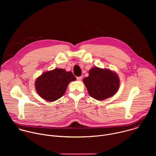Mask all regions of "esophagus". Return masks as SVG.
Wrapping results in <instances>:
<instances>
[{
    "label": "esophagus",
    "instance_id": "esophagus-1",
    "mask_svg": "<svg viewBox=\"0 0 156 156\" xmlns=\"http://www.w3.org/2000/svg\"><path fill=\"white\" fill-rule=\"evenodd\" d=\"M76 79L78 81H81V79H82V76H78V77H76Z\"/></svg>",
    "mask_w": 156,
    "mask_h": 156
}]
</instances>
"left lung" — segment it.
Returning a JSON list of instances; mask_svg holds the SVG:
<instances>
[{
  "label": "left lung",
  "instance_id": "left-lung-1",
  "mask_svg": "<svg viewBox=\"0 0 156 156\" xmlns=\"http://www.w3.org/2000/svg\"><path fill=\"white\" fill-rule=\"evenodd\" d=\"M83 83L90 96L102 101L117 92L120 80L115 72L95 66L89 71V76L84 78Z\"/></svg>",
  "mask_w": 156,
  "mask_h": 156
}]
</instances>
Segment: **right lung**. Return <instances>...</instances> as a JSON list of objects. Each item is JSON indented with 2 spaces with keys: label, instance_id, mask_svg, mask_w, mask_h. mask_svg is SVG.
<instances>
[{
  "label": "right lung",
  "instance_id": "1",
  "mask_svg": "<svg viewBox=\"0 0 156 156\" xmlns=\"http://www.w3.org/2000/svg\"><path fill=\"white\" fill-rule=\"evenodd\" d=\"M75 80V76L71 72L55 69L44 72L36 79V90L42 99L48 101H55L63 96L68 84Z\"/></svg>",
  "mask_w": 156,
  "mask_h": 156
}]
</instances>
